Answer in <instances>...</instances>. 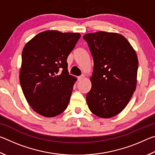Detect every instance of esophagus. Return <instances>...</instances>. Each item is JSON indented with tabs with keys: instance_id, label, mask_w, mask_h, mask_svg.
Masks as SVG:
<instances>
[{
	"instance_id": "esophagus-1",
	"label": "esophagus",
	"mask_w": 155,
	"mask_h": 155,
	"mask_svg": "<svg viewBox=\"0 0 155 155\" xmlns=\"http://www.w3.org/2000/svg\"><path fill=\"white\" fill-rule=\"evenodd\" d=\"M84 78H85V75L82 74V75H81L80 77H78V81H81L82 79H83Z\"/></svg>"
}]
</instances>
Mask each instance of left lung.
Listing matches in <instances>:
<instances>
[{
	"label": "left lung",
	"mask_w": 155,
	"mask_h": 155,
	"mask_svg": "<svg viewBox=\"0 0 155 155\" xmlns=\"http://www.w3.org/2000/svg\"><path fill=\"white\" fill-rule=\"evenodd\" d=\"M83 38L94 59L87 105L94 115L110 118L125 108L135 91L137 54L121 34L98 31L85 34Z\"/></svg>",
	"instance_id": "8db88e82"
}]
</instances>
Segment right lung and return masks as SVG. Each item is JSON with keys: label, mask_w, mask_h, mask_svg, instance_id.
<instances>
[{"label": "right lung", "mask_w": 155, "mask_h": 155, "mask_svg": "<svg viewBox=\"0 0 155 155\" xmlns=\"http://www.w3.org/2000/svg\"><path fill=\"white\" fill-rule=\"evenodd\" d=\"M78 33L46 31L28 41L22 54L20 83L34 111L47 117L66 109L77 78L69 74L67 58Z\"/></svg>", "instance_id": "obj_1"}]
</instances>
